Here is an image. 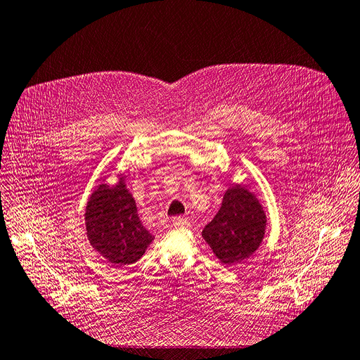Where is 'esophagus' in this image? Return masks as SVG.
Returning <instances> with one entry per match:
<instances>
[{"instance_id": "obj_1", "label": "esophagus", "mask_w": 360, "mask_h": 360, "mask_svg": "<svg viewBox=\"0 0 360 360\" xmlns=\"http://www.w3.org/2000/svg\"><path fill=\"white\" fill-rule=\"evenodd\" d=\"M172 225H174L175 228H188L190 222L186 221V219H184V217L178 216V217H174V219H172Z\"/></svg>"}]
</instances>
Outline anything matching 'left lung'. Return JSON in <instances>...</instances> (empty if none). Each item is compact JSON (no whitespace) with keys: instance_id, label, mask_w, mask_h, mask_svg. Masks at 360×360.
I'll list each match as a JSON object with an SVG mask.
<instances>
[{"instance_id":"left-lung-1","label":"left lung","mask_w":360,"mask_h":360,"mask_svg":"<svg viewBox=\"0 0 360 360\" xmlns=\"http://www.w3.org/2000/svg\"><path fill=\"white\" fill-rule=\"evenodd\" d=\"M264 228L266 214L257 198L241 185H236L225 193L221 209L202 229V238L219 260L232 264L256 252Z\"/></svg>"}]
</instances>
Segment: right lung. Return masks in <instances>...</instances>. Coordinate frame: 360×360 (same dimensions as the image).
<instances>
[{
  "mask_svg": "<svg viewBox=\"0 0 360 360\" xmlns=\"http://www.w3.org/2000/svg\"><path fill=\"white\" fill-rule=\"evenodd\" d=\"M85 222L91 245L115 266L141 259L154 240L139 221L136 202L123 181L116 186L101 184L92 193Z\"/></svg>",
  "mask_w": 360,
  "mask_h": 360,
  "instance_id": "1",
  "label": "right lung"
}]
</instances>
